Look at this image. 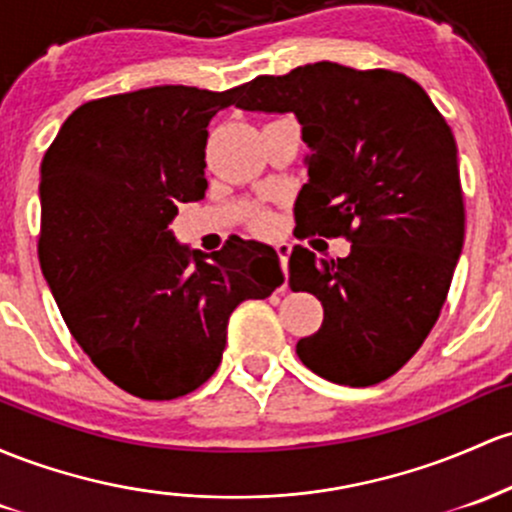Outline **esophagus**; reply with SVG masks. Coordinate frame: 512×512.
I'll return each instance as SVG.
<instances>
[{"label":"esophagus","instance_id":"esophagus-1","mask_svg":"<svg viewBox=\"0 0 512 512\" xmlns=\"http://www.w3.org/2000/svg\"><path fill=\"white\" fill-rule=\"evenodd\" d=\"M274 250H277V257H279V262H282V269H284V274H286V267H289V255H291V245L289 243H277L274 245Z\"/></svg>","mask_w":512,"mask_h":512}]
</instances>
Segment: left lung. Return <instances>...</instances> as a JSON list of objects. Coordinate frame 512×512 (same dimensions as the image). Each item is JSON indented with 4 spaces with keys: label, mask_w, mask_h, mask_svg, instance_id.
<instances>
[{
    "label": "left lung",
    "mask_w": 512,
    "mask_h": 512,
    "mask_svg": "<svg viewBox=\"0 0 512 512\" xmlns=\"http://www.w3.org/2000/svg\"><path fill=\"white\" fill-rule=\"evenodd\" d=\"M235 106L296 114L311 148L294 209L299 238L352 243L338 260L291 250V291L323 303V325L296 355L333 384L389 379L430 335L462 255L452 128L411 77L328 60L255 77Z\"/></svg>",
    "instance_id": "1"
}]
</instances>
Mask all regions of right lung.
Listing matches in <instances>:
<instances>
[{
	"mask_svg": "<svg viewBox=\"0 0 512 512\" xmlns=\"http://www.w3.org/2000/svg\"><path fill=\"white\" fill-rule=\"evenodd\" d=\"M238 89L162 84L92 99L43 157V277L94 367L145 401L209 381L235 306L284 282L269 245L233 238L206 260L167 228L177 204L204 196L206 128Z\"/></svg>",
	"mask_w": 512,
	"mask_h": 512,
	"instance_id": "right-lung-1",
	"label": "right lung"
}]
</instances>
